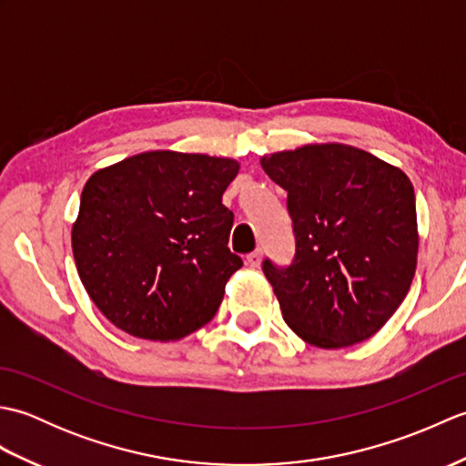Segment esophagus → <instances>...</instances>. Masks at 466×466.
<instances>
[{
    "instance_id": "34e87169",
    "label": "esophagus",
    "mask_w": 466,
    "mask_h": 466,
    "mask_svg": "<svg viewBox=\"0 0 466 466\" xmlns=\"http://www.w3.org/2000/svg\"><path fill=\"white\" fill-rule=\"evenodd\" d=\"M246 262H248V266H252V268H258L260 262H262V252L260 250L250 252L248 256H246Z\"/></svg>"
}]
</instances>
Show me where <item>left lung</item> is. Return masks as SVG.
<instances>
[{
    "mask_svg": "<svg viewBox=\"0 0 466 466\" xmlns=\"http://www.w3.org/2000/svg\"><path fill=\"white\" fill-rule=\"evenodd\" d=\"M284 187L296 252L266 258L286 324L319 349L370 339L397 312L417 270L414 187L399 167L344 144H312L260 160Z\"/></svg>",
    "mask_w": 466,
    "mask_h": 466,
    "instance_id": "obj_1",
    "label": "left lung"
}]
</instances>
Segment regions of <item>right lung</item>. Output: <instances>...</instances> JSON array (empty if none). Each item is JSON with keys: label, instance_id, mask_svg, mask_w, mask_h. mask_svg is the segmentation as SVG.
I'll list each match as a JSON object with an SVG mask.
<instances>
[{"label": "right lung", "instance_id": "1", "mask_svg": "<svg viewBox=\"0 0 466 466\" xmlns=\"http://www.w3.org/2000/svg\"><path fill=\"white\" fill-rule=\"evenodd\" d=\"M230 157L144 152L86 182L72 250L86 292L117 329L180 340L214 319L242 258L228 248Z\"/></svg>", "mask_w": 466, "mask_h": 466}]
</instances>
